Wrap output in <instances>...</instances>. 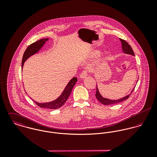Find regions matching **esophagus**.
Wrapping results in <instances>:
<instances>
[{"label": "esophagus", "mask_w": 157, "mask_h": 157, "mask_svg": "<svg viewBox=\"0 0 157 157\" xmlns=\"http://www.w3.org/2000/svg\"><path fill=\"white\" fill-rule=\"evenodd\" d=\"M87 75H88L87 71H83V72L81 73V74L80 75V78H82V79H84V78L87 77Z\"/></svg>", "instance_id": "esophagus-1"}]
</instances>
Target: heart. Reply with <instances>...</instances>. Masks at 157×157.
Wrapping results in <instances>:
<instances>
[{"label":"heart","mask_w":157,"mask_h":157,"mask_svg":"<svg viewBox=\"0 0 157 157\" xmlns=\"http://www.w3.org/2000/svg\"><path fill=\"white\" fill-rule=\"evenodd\" d=\"M98 52H99V51H96L95 52V54H98Z\"/></svg>","instance_id":"1"}]
</instances>
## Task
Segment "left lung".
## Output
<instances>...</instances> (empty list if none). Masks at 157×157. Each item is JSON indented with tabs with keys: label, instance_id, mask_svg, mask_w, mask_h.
<instances>
[{
	"label": "left lung",
	"instance_id": "obj_1",
	"mask_svg": "<svg viewBox=\"0 0 157 157\" xmlns=\"http://www.w3.org/2000/svg\"><path fill=\"white\" fill-rule=\"evenodd\" d=\"M120 40L121 41V49H122V51L124 54H129V55H131V56H135L134 52V51L132 48V47L129 45L125 40H123V39H120ZM138 82V80H137ZM136 82V83H137ZM134 88L132 89V90H131V92H130L129 94H128V95L121 98H120V99H118V100H111V99H109V98H105L103 97L99 90L98 88L97 87V92H96V94H95V97L96 98H97V100L102 104L105 105H113V104H117V103H120L124 100H126V99H128L131 94H132V92H133V90H134Z\"/></svg>",
	"mask_w": 157,
	"mask_h": 157
}]
</instances>
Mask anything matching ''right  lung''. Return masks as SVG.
Here are the masks:
<instances>
[{
    "label": "right lung",
    "mask_w": 157,
    "mask_h": 157,
    "mask_svg": "<svg viewBox=\"0 0 157 157\" xmlns=\"http://www.w3.org/2000/svg\"><path fill=\"white\" fill-rule=\"evenodd\" d=\"M49 40L48 38L40 39L31 45H29L25 51L22 57V69L23 67L24 63L25 61L29 59L32 56L36 54V53L39 52V51L42 48V47L44 46L45 43ZM77 81V78L76 77H73L67 84V86L65 88L61 94V95L56 100L48 102V103H39L37 101H36L33 100V101L36 103V105H37L39 107L43 108H47V109H57L62 107L67 101V100L70 95L71 91L72 90L73 87L75 85L76 82Z\"/></svg>",
    "instance_id": "add662e5"
}]
</instances>
